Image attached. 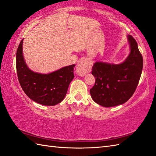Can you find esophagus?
<instances>
[{
    "label": "esophagus",
    "mask_w": 156,
    "mask_h": 156,
    "mask_svg": "<svg viewBox=\"0 0 156 156\" xmlns=\"http://www.w3.org/2000/svg\"><path fill=\"white\" fill-rule=\"evenodd\" d=\"M77 73L79 75L84 76L91 71V65L90 62L86 60H81L77 65Z\"/></svg>",
    "instance_id": "obj_1"
}]
</instances>
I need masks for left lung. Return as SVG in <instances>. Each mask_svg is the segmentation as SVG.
I'll use <instances>...</instances> for the list:
<instances>
[{
  "mask_svg": "<svg viewBox=\"0 0 156 156\" xmlns=\"http://www.w3.org/2000/svg\"><path fill=\"white\" fill-rule=\"evenodd\" d=\"M130 53L123 63L114 65L96 62L91 73L95 79L90 89L93 101L110 107L126 103L133 95L143 69V57L134 38L128 35Z\"/></svg>",
  "mask_w": 156,
  "mask_h": 156,
  "instance_id": "8db88e82",
  "label": "left lung"
}]
</instances>
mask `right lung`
I'll use <instances>...</instances> for the list:
<instances>
[{"mask_svg":"<svg viewBox=\"0 0 156 156\" xmlns=\"http://www.w3.org/2000/svg\"><path fill=\"white\" fill-rule=\"evenodd\" d=\"M23 42L16 51V67L19 83L29 98L43 105H55L63 101L69 85L74 78L75 65L61 68L49 74L32 71L23 56Z\"/></svg>","mask_w":156,"mask_h":156,"instance_id":"1","label":"right lung"}]
</instances>
